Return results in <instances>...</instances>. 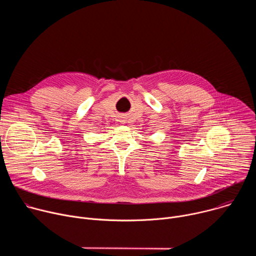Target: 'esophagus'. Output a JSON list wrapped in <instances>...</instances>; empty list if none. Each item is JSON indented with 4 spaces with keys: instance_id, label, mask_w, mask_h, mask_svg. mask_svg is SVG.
I'll return each mask as SVG.
<instances>
[{
    "instance_id": "esophagus-1",
    "label": "esophagus",
    "mask_w": 256,
    "mask_h": 256,
    "mask_svg": "<svg viewBox=\"0 0 256 256\" xmlns=\"http://www.w3.org/2000/svg\"><path fill=\"white\" fill-rule=\"evenodd\" d=\"M120 122H124V118H120Z\"/></svg>"
}]
</instances>
